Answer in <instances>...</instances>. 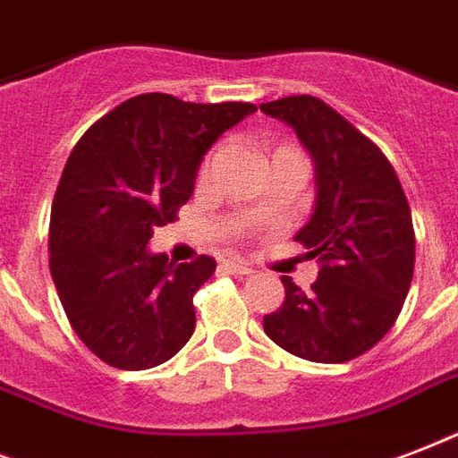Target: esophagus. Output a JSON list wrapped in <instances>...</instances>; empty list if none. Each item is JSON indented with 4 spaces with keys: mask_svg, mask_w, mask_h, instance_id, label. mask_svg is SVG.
Returning <instances> with one entry per match:
<instances>
[{
    "mask_svg": "<svg viewBox=\"0 0 458 458\" xmlns=\"http://www.w3.org/2000/svg\"><path fill=\"white\" fill-rule=\"evenodd\" d=\"M223 268L228 273H233V276H240V278H244V276H251V266H247L244 261H223Z\"/></svg>",
    "mask_w": 458,
    "mask_h": 458,
    "instance_id": "obj_1",
    "label": "esophagus"
}]
</instances>
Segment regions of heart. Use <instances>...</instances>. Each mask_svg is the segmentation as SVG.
Wrapping results in <instances>:
<instances>
[{"label": "heart", "instance_id": "heart-1", "mask_svg": "<svg viewBox=\"0 0 458 458\" xmlns=\"http://www.w3.org/2000/svg\"><path fill=\"white\" fill-rule=\"evenodd\" d=\"M283 149H297V147H278V149H276V152H283ZM208 168V158H207V164H204V168H201V171H207Z\"/></svg>", "mask_w": 458, "mask_h": 458}]
</instances>
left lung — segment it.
Returning <instances> with one entry per match:
<instances>
[{
  "label": "left lung",
  "mask_w": 458,
  "mask_h": 458,
  "mask_svg": "<svg viewBox=\"0 0 458 458\" xmlns=\"http://www.w3.org/2000/svg\"><path fill=\"white\" fill-rule=\"evenodd\" d=\"M261 111L297 131L316 164V208L297 233L320 271L309 293L283 276L285 301L264 316L278 347L316 363L352 361L394 326L413 278L411 208L383 149L318 97Z\"/></svg>",
  "instance_id": "left-lung-1"
}]
</instances>
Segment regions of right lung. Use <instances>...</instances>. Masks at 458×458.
<instances>
[{
    "label": "right lung",
    "mask_w": 458,
    "mask_h": 458,
    "mask_svg": "<svg viewBox=\"0 0 458 458\" xmlns=\"http://www.w3.org/2000/svg\"><path fill=\"white\" fill-rule=\"evenodd\" d=\"M254 111L149 92L109 111L73 147L52 201L49 271L68 323L104 363L154 369L192 337V297L216 261L171 264L147 242L192 197L208 147Z\"/></svg>",
    "instance_id": "obj_1"
}]
</instances>
